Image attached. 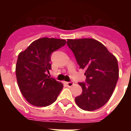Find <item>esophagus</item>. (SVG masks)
<instances>
[{
    "label": "esophagus",
    "instance_id": "1",
    "mask_svg": "<svg viewBox=\"0 0 131 131\" xmlns=\"http://www.w3.org/2000/svg\"><path fill=\"white\" fill-rule=\"evenodd\" d=\"M67 85L68 87H72L74 85V83L73 82H67Z\"/></svg>",
    "mask_w": 131,
    "mask_h": 131
}]
</instances>
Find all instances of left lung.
I'll use <instances>...</instances> for the list:
<instances>
[{"mask_svg":"<svg viewBox=\"0 0 131 131\" xmlns=\"http://www.w3.org/2000/svg\"><path fill=\"white\" fill-rule=\"evenodd\" d=\"M86 82H80L82 93L75 97L77 105L85 111L98 110L110 100L119 77L118 60L101 42L90 38L68 39Z\"/></svg>","mask_w":131,"mask_h":131,"instance_id":"left-lung-1","label":"left lung"}]
</instances>
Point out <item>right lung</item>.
I'll return each instance as SVG.
<instances>
[{"label":"right lung","mask_w":131,"mask_h":131,"mask_svg":"<svg viewBox=\"0 0 131 131\" xmlns=\"http://www.w3.org/2000/svg\"><path fill=\"white\" fill-rule=\"evenodd\" d=\"M66 44L64 39L43 37L33 41L19 53L15 73L19 88L29 103L46 107L55 102L63 84L49 78L51 54Z\"/></svg>","instance_id":"obj_1"}]
</instances>
